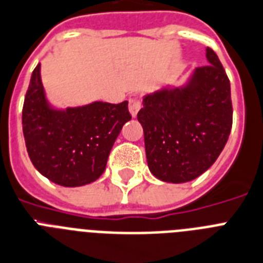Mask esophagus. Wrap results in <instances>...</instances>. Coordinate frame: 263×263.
<instances>
[{"mask_svg":"<svg viewBox=\"0 0 263 263\" xmlns=\"http://www.w3.org/2000/svg\"><path fill=\"white\" fill-rule=\"evenodd\" d=\"M128 108H129V112L134 117L138 115V112L142 108V101L139 97H131L129 98V102H128Z\"/></svg>","mask_w":263,"mask_h":263,"instance_id":"obj_1","label":"esophagus"}]
</instances>
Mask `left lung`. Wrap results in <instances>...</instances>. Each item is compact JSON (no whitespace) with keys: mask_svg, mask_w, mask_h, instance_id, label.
<instances>
[{"mask_svg":"<svg viewBox=\"0 0 263 263\" xmlns=\"http://www.w3.org/2000/svg\"><path fill=\"white\" fill-rule=\"evenodd\" d=\"M182 89L147 96L138 120L144 132L150 172L165 182H187L208 170L232 127L231 86L216 52Z\"/></svg>","mask_w":263,"mask_h":263,"instance_id":"1","label":"left lung"}]
</instances>
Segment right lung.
<instances>
[{"label":"right lung","instance_id":"obj_1","mask_svg":"<svg viewBox=\"0 0 263 263\" xmlns=\"http://www.w3.org/2000/svg\"><path fill=\"white\" fill-rule=\"evenodd\" d=\"M131 117L128 101H98L65 112L52 109L46 102L39 63L23 106L29 159L43 176L62 186L93 182L105 170L115 140Z\"/></svg>","mask_w":263,"mask_h":263}]
</instances>
